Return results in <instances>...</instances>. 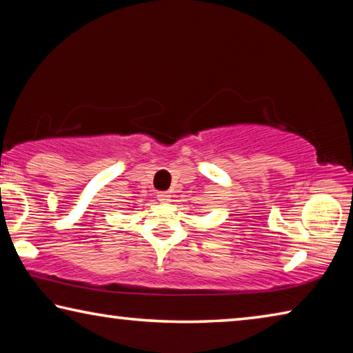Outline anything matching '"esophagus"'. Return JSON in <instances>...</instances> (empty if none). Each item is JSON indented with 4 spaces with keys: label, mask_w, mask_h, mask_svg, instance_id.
<instances>
[{
    "label": "esophagus",
    "mask_w": 353,
    "mask_h": 353,
    "mask_svg": "<svg viewBox=\"0 0 353 353\" xmlns=\"http://www.w3.org/2000/svg\"><path fill=\"white\" fill-rule=\"evenodd\" d=\"M157 198L160 202H163V204H168V202H171V194L170 193H159Z\"/></svg>",
    "instance_id": "34e87169"
}]
</instances>
